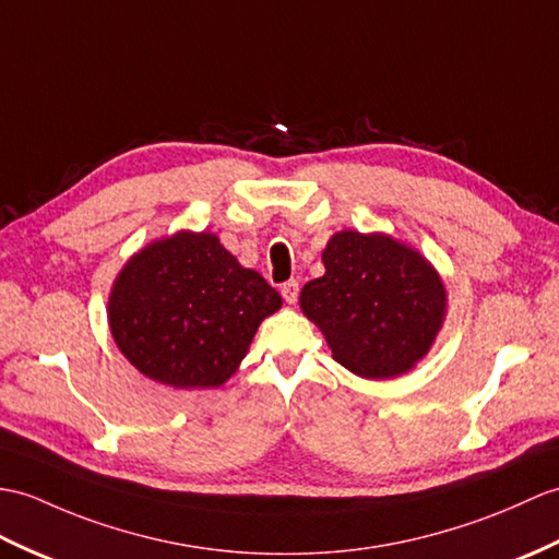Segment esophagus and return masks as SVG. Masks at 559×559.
I'll list each match as a JSON object with an SVG mask.
<instances>
[{"label": "esophagus", "instance_id": "34e87169", "mask_svg": "<svg viewBox=\"0 0 559 559\" xmlns=\"http://www.w3.org/2000/svg\"><path fill=\"white\" fill-rule=\"evenodd\" d=\"M281 295H283L285 302L295 305V302H297V295H300V285H297V281L283 283V285H281Z\"/></svg>", "mask_w": 559, "mask_h": 559}]
</instances>
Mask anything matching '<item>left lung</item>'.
<instances>
[{"label":"left lung","mask_w":559,"mask_h":559,"mask_svg":"<svg viewBox=\"0 0 559 559\" xmlns=\"http://www.w3.org/2000/svg\"><path fill=\"white\" fill-rule=\"evenodd\" d=\"M326 274L300 293L302 314L333 359L361 379H395L421 361L448 314L436 266L388 233L338 230L321 252Z\"/></svg>","instance_id":"left-lung-1"}]
</instances>
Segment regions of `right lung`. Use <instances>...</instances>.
Segmentation results:
<instances>
[{"label": "right lung", "mask_w": 559, "mask_h": 559, "mask_svg": "<svg viewBox=\"0 0 559 559\" xmlns=\"http://www.w3.org/2000/svg\"><path fill=\"white\" fill-rule=\"evenodd\" d=\"M283 305L210 230H176L138 250L116 276L107 319L116 347L176 391L224 385L254 333Z\"/></svg>", "instance_id": "obj_1"}]
</instances>
